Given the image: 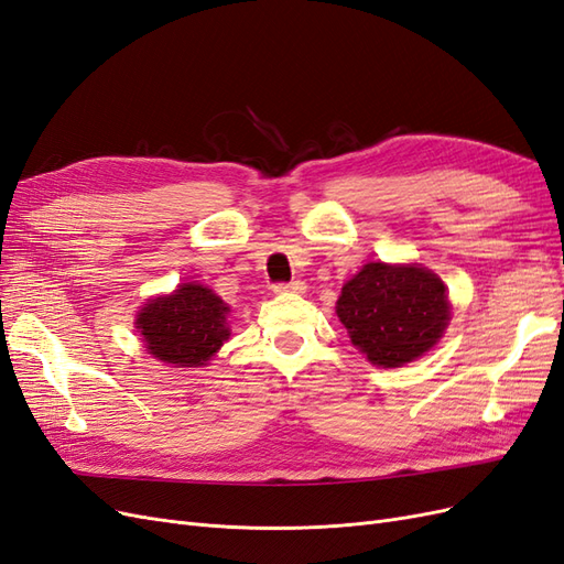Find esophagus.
<instances>
[{
	"mask_svg": "<svg viewBox=\"0 0 564 564\" xmlns=\"http://www.w3.org/2000/svg\"><path fill=\"white\" fill-rule=\"evenodd\" d=\"M272 289H275V294H305V282L292 280V282L275 284Z\"/></svg>",
	"mask_w": 564,
	"mask_h": 564,
	"instance_id": "esophagus-1",
	"label": "esophagus"
}]
</instances>
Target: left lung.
Segmentation results:
<instances>
[{"instance_id":"left-lung-1","label":"left lung","mask_w":564,"mask_h":564,"mask_svg":"<svg viewBox=\"0 0 564 564\" xmlns=\"http://www.w3.org/2000/svg\"><path fill=\"white\" fill-rule=\"evenodd\" d=\"M336 315L352 346L377 367H402L445 334L447 286L419 263H367L340 289Z\"/></svg>"}]
</instances>
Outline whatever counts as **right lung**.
I'll return each mask as SVG.
<instances>
[{"label": "right lung", "mask_w": 564, "mask_h": 564, "mask_svg": "<svg viewBox=\"0 0 564 564\" xmlns=\"http://www.w3.org/2000/svg\"><path fill=\"white\" fill-rule=\"evenodd\" d=\"M230 305L209 286L178 284L172 294L150 299L135 315L145 350L174 367H204L230 338Z\"/></svg>", "instance_id": "add662e5"}]
</instances>
